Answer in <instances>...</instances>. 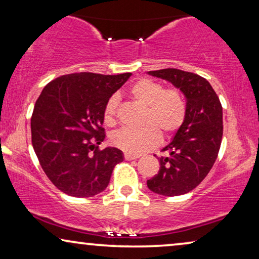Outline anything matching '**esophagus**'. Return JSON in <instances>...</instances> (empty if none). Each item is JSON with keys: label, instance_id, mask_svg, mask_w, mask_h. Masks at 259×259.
Masks as SVG:
<instances>
[{"label": "esophagus", "instance_id": "1", "mask_svg": "<svg viewBox=\"0 0 259 259\" xmlns=\"http://www.w3.org/2000/svg\"><path fill=\"white\" fill-rule=\"evenodd\" d=\"M123 158H125V160H134V159H138V155L125 153L123 154Z\"/></svg>", "mask_w": 259, "mask_h": 259}]
</instances>
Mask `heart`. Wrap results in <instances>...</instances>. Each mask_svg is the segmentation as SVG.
Here are the masks:
<instances>
[{"instance_id": "1", "label": "heart", "mask_w": 259, "mask_h": 259, "mask_svg": "<svg viewBox=\"0 0 259 259\" xmlns=\"http://www.w3.org/2000/svg\"><path fill=\"white\" fill-rule=\"evenodd\" d=\"M130 97L146 107L144 128L121 130L113 133L111 143L126 153L138 155L152 150L159 144L160 134L169 138L185 121L186 102L178 88H165L159 81L140 79L131 86ZM120 100L113 95L105 104L102 119L108 127L118 122Z\"/></svg>"}]
</instances>
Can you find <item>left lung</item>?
Returning a JSON list of instances; mask_svg holds the SVG:
<instances>
[{
  "label": "left lung",
  "instance_id": "left-lung-1",
  "mask_svg": "<svg viewBox=\"0 0 259 259\" xmlns=\"http://www.w3.org/2000/svg\"><path fill=\"white\" fill-rule=\"evenodd\" d=\"M151 75L169 81L186 98V116L175 139L158 158V175L147 180L154 193L173 197L199 185L218 157L223 137V107L210 82L194 73L176 68L151 70Z\"/></svg>",
  "mask_w": 259,
  "mask_h": 259
}]
</instances>
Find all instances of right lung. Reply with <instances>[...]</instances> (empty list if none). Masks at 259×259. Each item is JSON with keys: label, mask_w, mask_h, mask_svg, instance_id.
I'll use <instances>...</instances> for the list:
<instances>
[{"label": "right lung", "mask_w": 259, "mask_h": 259, "mask_svg": "<svg viewBox=\"0 0 259 259\" xmlns=\"http://www.w3.org/2000/svg\"><path fill=\"white\" fill-rule=\"evenodd\" d=\"M132 75L75 73L47 83L31 115V144L42 169L63 193L86 198L107 187L123 160L115 147L99 148L105 104Z\"/></svg>", "instance_id": "right-lung-1"}]
</instances>
